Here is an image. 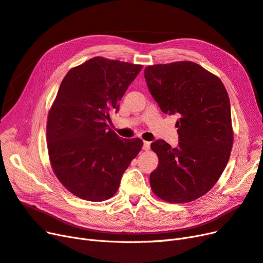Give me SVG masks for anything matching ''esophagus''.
I'll return each mask as SVG.
<instances>
[{
    "mask_svg": "<svg viewBox=\"0 0 263 263\" xmlns=\"http://www.w3.org/2000/svg\"><path fill=\"white\" fill-rule=\"evenodd\" d=\"M149 148H151V143L147 142V141H144V143H143V149L144 151H149Z\"/></svg>",
    "mask_w": 263,
    "mask_h": 263,
    "instance_id": "34e87169",
    "label": "esophagus"
}]
</instances>
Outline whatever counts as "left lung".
Returning <instances> with one entry per match:
<instances>
[{
	"mask_svg": "<svg viewBox=\"0 0 263 263\" xmlns=\"http://www.w3.org/2000/svg\"><path fill=\"white\" fill-rule=\"evenodd\" d=\"M144 76L160 110L180 117L177 147L163 140L151 144L158 156L151 188L171 203L197 200L213 188L231 156L234 137L226 88L191 61L149 65Z\"/></svg>",
	"mask_w": 263,
	"mask_h": 263,
	"instance_id": "8db88e82",
	"label": "left lung"
}]
</instances>
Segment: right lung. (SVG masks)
<instances>
[{
    "mask_svg": "<svg viewBox=\"0 0 263 263\" xmlns=\"http://www.w3.org/2000/svg\"><path fill=\"white\" fill-rule=\"evenodd\" d=\"M141 70L140 64L95 57L63 79L48 115L47 144L53 173L74 196L111 198L141 151V139H121L108 125Z\"/></svg>",
    "mask_w": 263,
    "mask_h": 263,
    "instance_id": "obj_1",
    "label": "right lung"
}]
</instances>
